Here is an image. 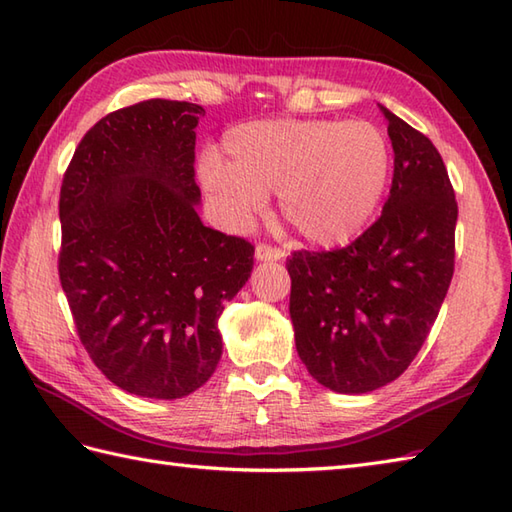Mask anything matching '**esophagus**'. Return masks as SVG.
Listing matches in <instances>:
<instances>
[{
	"mask_svg": "<svg viewBox=\"0 0 512 512\" xmlns=\"http://www.w3.org/2000/svg\"><path fill=\"white\" fill-rule=\"evenodd\" d=\"M284 255H286V250L270 246V244H257V248H255L257 262H277V259H284Z\"/></svg>",
	"mask_w": 512,
	"mask_h": 512,
	"instance_id": "esophagus-1",
	"label": "esophagus"
}]
</instances>
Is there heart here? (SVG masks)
I'll return each instance as SVG.
<instances>
[{"instance_id":"obj_1","label":"heart","mask_w":512,"mask_h":512,"mask_svg":"<svg viewBox=\"0 0 512 512\" xmlns=\"http://www.w3.org/2000/svg\"><path fill=\"white\" fill-rule=\"evenodd\" d=\"M389 173V143L374 123L328 118L242 123L224 134L222 160L206 156L200 167L228 224H248L277 193L284 220L317 246L363 233Z\"/></svg>"}]
</instances>
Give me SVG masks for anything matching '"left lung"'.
Segmentation results:
<instances>
[{
    "label": "left lung",
    "mask_w": 512,
    "mask_h": 512,
    "mask_svg": "<svg viewBox=\"0 0 512 512\" xmlns=\"http://www.w3.org/2000/svg\"><path fill=\"white\" fill-rule=\"evenodd\" d=\"M394 178L378 220L350 246L288 257L290 319L310 376L367 394L411 365L453 277L458 202L431 140L380 105Z\"/></svg>",
    "instance_id": "left-lung-1"
}]
</instances>
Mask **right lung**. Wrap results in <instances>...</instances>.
Segmentation results:
<instances>
[{
    "label": "right lung",
    "instance_id": "add662e5",
    "mask_svg": "<svg viewBox=\"0 0 512 512\" xmlns=\"http://www.w3.org/2000/svg\"><path fill=\"white\" fill-rule=\"evenodd\" d=\"M204 110L151 99L101 118L59 198V279L94 365L129 394L189 396L222 356L217 319L255 248L204 226L195 127Z\"/></svg>",
    "mask_w": 512,
    "mask_h": 512
}]
</instances>
